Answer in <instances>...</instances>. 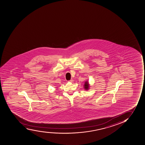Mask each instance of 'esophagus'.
Instances as JSON below:
<instances>
[{"label":"esophagus","instance_id":"34e87169","mask_svg":"<svg viewBox=\"0 0 145 145\" xmlns=\"http://www.w3.org/2000/svg\"><path fill=\"white\" fill-rule=\"evenodd\" d=\"M69 82H73V80H69Z\"/></svg>","mask_w":145,"mask_h":145}]
</instances>
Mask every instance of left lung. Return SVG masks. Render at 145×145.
I'll use <instances>...</instances> for the list:
<instances>
[{"label": "left lung", "instance_id": "left-lung-1", "mask_svg": "<svg viewBox=\"0 0 145 145\" xmlns=\"http://www.w3.org/2000/svg\"><path fill=\"white\" fill-rule=\"evenodd\" d=\"M89 85L88 83V81L86 82L85 83V85H84V88L86 90H87L89 89Z\"/></svg>", "mask_w": 145, "mask_h": 145}]
</instances>
